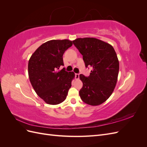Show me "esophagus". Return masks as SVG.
<instances>
[{
  "instance_id": "34e87169",
  "label": "esophagus",
  "mask_w": 147,
  "mask_h": 147,
  "mask_svg": "<svg viewBox=\"0 0 147 147\" xmlns=\"http://www.w3.org/2000/svg\"><path fill=\"white\" fill-rule=\"evenodd\" d=\"M80 77V75L78 74H75V79L78 80Z\"/></svg>"
}]
</instances>
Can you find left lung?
I'll list each match as a JSON object with an SVG mask.
<instances>
[{
    "instance_id": "left-lung-1",
    "label": "left lung",
    "mask_w": 147,
    "mask_h": 147,
    "mask_svg": "<svg viewBox=\"0 0 147 147\" xmlns=\"http://www.w3.org/2000/svg\"><path fill=\"white\" fill-rule=\"evenodd\" d=\"M73 43L82 55L86 67L92 69L89 77L80 75L83 82L80 96L88 105H100L109 98L116 86L119 72L117 53L109 43L96 38H78Z\"/></svg>"
}]
</instances>
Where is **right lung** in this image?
I'll use <instances>...</instances> for the list:
<instances>
[{
	"label": "right lung",
	"instance_id": "obj_1",
	"mask_svg": "<svg viewBox=\"0 0 147 147\" xmlns=\"http://www.w3.org/2000/svg\"><path fill=\"white\" fill-rule=\"evenodd\" d=\"M67 39L52 40L43 43L30 57L28 74L31 84L37 95L47 104L57 105L63 102L75 78L73 72H67L63 56L72 45Z\"/></svg>",
	"mask_w": 147,
	"mask_h": 147
}]
</instances>
